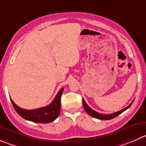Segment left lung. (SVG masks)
Wrapping results in <instances>:
<instances>
[{"label": "left lung", "instance_id": "8db88e82", "mask_svg": "<svg viewBox=\"0 0 146 146\" xmlns=\"http://www.w3.org/2000/svg\"><path fill=\"white\" fill-rule=\"evenodd\" d=\"M133 102L131 103V104L129 105V106H127L126 108L122 109V110L118 111V112L113 113H112V114H102V113H99L96 112V111H95L94 110H93L92 108H90L88 106L87 103L85 102L84 99L83 98V108H84L86 112L87 113L88 115H90V116L93 117V118H97V119H100V120H111V119H113V118H115V117L118 116V115H120V114L122 113L123 112H124V111H125V110H127L128 108L131 107V106L132 105Z\"/></svg>", "mask_w": 146, "mask_h": 146}]
</instances>
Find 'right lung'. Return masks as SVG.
<instances>
[{
	"label": "right lung",
	"instance_id": "obj_1",
	"mask_svg": "<svg viewBox=\"0 0 146 146\" xmlns=\"http://www.w3.org/2000/svg\"><path fill=\"white\" fill-rule=\"evenodd\" d=\"M63 91V88H62L58 91V94L53 99V101L48 106L45 107L40 108L33 110H25L17 106L12 99L11 101L13 106L17 113L22 117L23 118L32 122L38 123H47L53 122L58 117L60 113V98Z\"/></svg>",
	"mask_w": 146,
	"mask_h": 146
}]
</instances>
